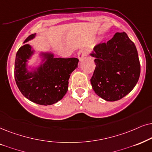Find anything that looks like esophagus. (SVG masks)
<instances>
[{"mask_svg": "<svg viewBox=\"0 0 152 152\" xmlns=\"http://www.w3.org/2000/svg\"><path fill=\"white\" fill-rule=\"evenodd\" d=\"M87 53H88V51H87L86 48H81V49H80L78 53V59L81 60L83 59V58L85 57V56L87 55Z\"/></svg>", "mask_w": 152, "mask_h": 152, "instance_id": "esophagus-1", "label": "esophagus"}]
</instances>
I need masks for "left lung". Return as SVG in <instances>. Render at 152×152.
Instances as JSON below:
<instances>
[{"mask_svg": "<svg viewBox=\"0 0 152 152\" xmlns=\"http://www.w3.org/2000/svg\"><path fill=\"white\" fill-rule=\"evenodd\" d=\"M90 56L96 64L90 79L95 93L107 102L120 100L134 88L140 74L135 44L126 32H116L106 43L97 44Z\"/></svg>", "mask_w": 152, "mask_h": 152, "instance_id": "8db88e82", "label": "left lung"}]
</instances>
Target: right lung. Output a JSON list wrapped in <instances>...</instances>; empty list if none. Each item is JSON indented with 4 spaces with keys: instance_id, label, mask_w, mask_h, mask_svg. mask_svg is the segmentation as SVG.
<instances>
[{
    "instance_id": "obj_1",
    "label": "right lung",
    "mask_w": 152,
    "mask_h": 152,
    "mask_svg": "<svg viewBox=\"0 0 152 152\" xmlns=\"http://www.w3.org/2000/svg\"><path fill=\"white\" fill-rule=\"evenodd\" d=\"M36 33L27 37L25 44L35 37ZM35 50L28 44L18 50L15 64V78L20 92L32 102L44 106L56 104L68 90L69 79L78 67V58H55L50 52H41L42 62L37 67L28 69V60Z\"/></svg>"
}]
</instances>
